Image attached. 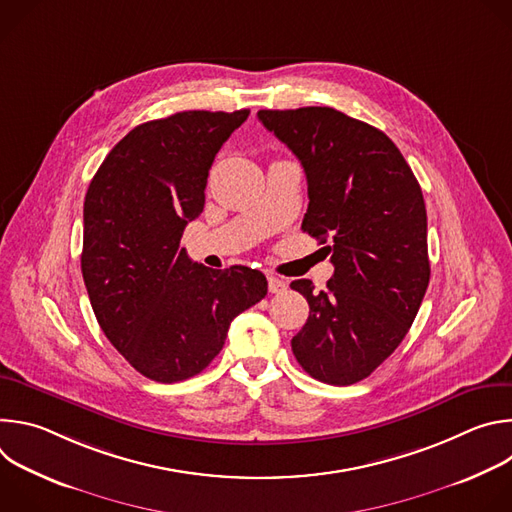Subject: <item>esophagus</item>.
<instances>
[{
	"instance_id": "34e87169",
	"label": "esophagus",
	"mask_w": 512,
	"mask_h": 512,
	"mask_svg": "<svg viewBox=\"0 0 512 512\" xmlns=\"http://www.w3.org/2000/svg\"><path fill=\"white\" fill-rule=\"evenodd\" d=\"M267 283H269L271 294H283V291L287 289V283L281 277H277V275H269Z\"/></svg>"
}]
</instances>
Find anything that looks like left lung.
<instances>
[{
    "label": "left lung",
    "instance_id": "1",
    "mask_svg": "<svg viewBox=\"0 0 512 512\" xmlns=\"http://www.w3.org/2000/svg\"><path fill=\"white\" fill-rule=\"evenodd\" d=\"M257 117L304 166V233L332 243L326 291L291 281L310 304L291 350L322 383H358L401 344L429 285L421 186L381 129L342 111L263 109Z\"/></svg>",
    "mask_w": 512,
    "mask_h": 512
}]
</instances>
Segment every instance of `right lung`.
Wrapping results in <instances>:
<instances>
[{"mask_svg":"<svg viewBox=\"0 0 512 512\" xmlns=\"http://www.w3.org/2000/svg\"><path fill=\"white\" fill-rule=\"evenodd\" d=\"M249 109L182 111L131 129L91 180L81 269L97 322L158 383L204 371L231 322L267 296L261 271L210 269L180 247L204 208L214 156Z\"/></svg>","mask_w":512,"mask_h":512,"instance_id":"obj_1","label":"right lung"}]
</instances>
